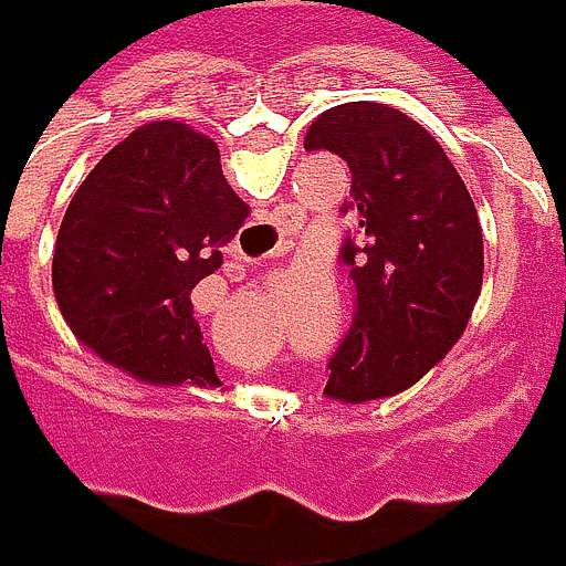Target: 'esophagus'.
<instances>
[{"mask_svg": "<svg viewBox=\"0 0 566 566\" xmlns=\"http://www.w3.org/2000/svg\"><path fill=\"white\" fill-rule=\"evenodd\" d=\"M234 259H243V262H253V259H247V256H240V253H234Z\"/></svg>", "mask_w": 566, "mask_h": 566, "instance_id": "34e87169", "label": "esophagus"}]
</instances>
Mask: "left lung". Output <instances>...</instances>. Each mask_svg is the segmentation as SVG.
<instances>
[{
  "mask_svg": "<svg viewBox=\"0 0 566 566\" xmlns=\"http://www.w3.org/2000/svg\"><path fill=\"white\" fill-rule=\"evenodd\" d=\"M307 151L348 164L338 247L355 282V319L329 357L342 402L396 396L453 348L479 301L484 247L475 202L447 151L386 104H338L310 123Z\"/></svg>",
  "mask_w": 566,
  "mask_h": 566,
  "instance_id": "8db88e82",
  "label": "left lung"
}]
</instances>
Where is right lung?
Segmentation results:
<instances>
[{
  "mask_svg": "<svg viewBox=\"0 0 566 566\" xmlns=\"http://www.w3.org/2000/svg\"><path fill=\"white\" fill-rule=\"evenodd\" d=\"M209 136L160 119L111 148L75 189L53 253L72 332L151 382H218L192 287L221 269L247 218Z\"/></svg>",
  "mask_w": 566,
  "mask_h": 566,
  "instance_id": "add662e5",
  "label": "right lung"
}]
</instances>
